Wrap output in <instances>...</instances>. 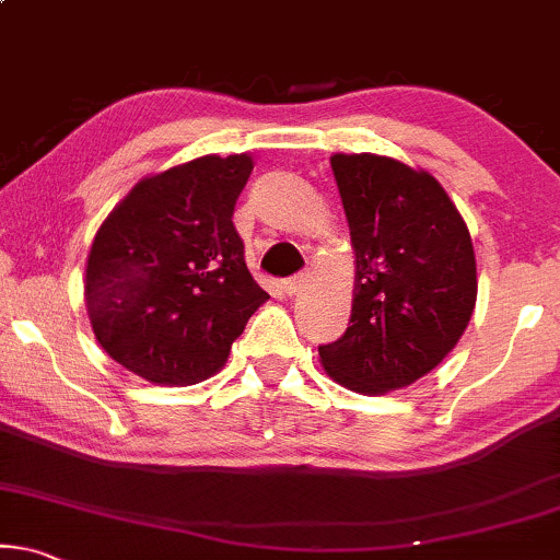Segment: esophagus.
Returning a JSON list of instances; mask_svg holds the SVG:
<instances>
[{"mask_svg": "<svg viewBox=\"0 0 560 560\" xmlns=\"http://www.w3.org/2000/svg\"><path fill=\"white\" fill-rule=\"evenodd\" d=\"M307 281H310L307 273H296V276H292V279H287L284 284H281V289H284V294L294 296V294H300L304 287H307Z\"/></svg>", "mask_w": 560, "mask_h": 560, "instance_id": "obj_1", "label": "esophagus"}]
</instances>
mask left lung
Instances as JSON below:
<instances>
[{"label":"left lung","instance_id":"left-lung-1","mask_svg":"<svg viewBox=\"0 0 560 560\" xmlns=\"http://www.w3.org/2000/svg\"><path fill=\"white\" fill-rule=\"evenodd\" d=\"M353 248V307L319 348L325 374L358 394L405 389L456 348L476 307L471 233L430 171L376 153H332Z\"/></svg>","mask_w":560,"mask_h":560}]
</instances>
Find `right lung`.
<instances>
[{"label":"right lung","mask_w":560,"mask_h":560,"mask_svg":"<svg viewBox=\"0 0 560 560\" xmlns=\"http://www.w3.org/2000/svg\"><path fill=\"white\" fill-rule=\"evenodd\" d=\"M250 153L199 155L148 174L96 230L84 302L119 366L161 386L205 382L268 294L243 258L233 212Z\"/></svg>","instance_id":"add662e5"}]
</instances>
